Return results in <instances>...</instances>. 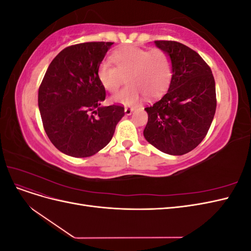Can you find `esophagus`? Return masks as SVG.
<instances>
[{
	"mask_svg": "<svg viewBox=\"0 0 251 251\" xmlns=\"http://www.w3.org/2000/svg\"><path fill=\"white\" fill-rule=\"evenodd\" d=\"M134 109L133 108H130V107H126L125 108V113L126 114V115H131V114L133 113Z\"/></svg>",
	"mask_w": 251,
	"mask_h": 251,
	"instance_id": "esophagus-1",
	"label": "esophagus"
}]
</instances>
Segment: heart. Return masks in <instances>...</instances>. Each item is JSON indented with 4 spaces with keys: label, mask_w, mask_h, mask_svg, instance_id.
<instances>
[{
    "label": "heart",
    "mask_w": 251,
    "mask_h": 251,
    "mask_svg": "<svg viewBox=\"0 0 251 251\" xmlns=\"http://www.w3.org/2000/svg\"><path fill=\"white\" fill-rule=\"evenodd\" d=\"M113 66L102 62L97 69V77L109 92H116L126 76L127 87L112 97V101L133 105L142 94L150 98L162 95L168 90L173 76V63L168 52L139 47H124L111 55Z\"/></svg>",
    "instance_id": "obj_1"
}]
</instances>
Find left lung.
I'll list each match as a JSON object with an SVG mask.
<instances>
[{
	"label": "left lung",
	"mask_w": 251,
	"mask_h": 251,
	"mask_svg": "<svg viewBox=\"0 0 251 251\" xmlns=\"http://www.w3.org/2000/svg\"><path fill=\"white\" fill-rule=\"evenodd\" d=\"M169 53L173 76L169 91L146 110L143 131L151 146L170 155H184L206 136L214 119L217 97L209 66L193 49L175 41H155Z\"/></svg>",
	"instance_id": "1"
}]
</instances>
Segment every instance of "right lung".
Instances as JSON below:
<instances>
[{"label":"right lung","mask_w":251,"mask_h":251,"mask_svg":"<svg viewBox=\"0 0 251 251\" xmlns=\"http://www.w3.org/2000/svg\"><path fill=\"white\" fill-rule=\"evenodd\" d=\"M111 42L72 45L53 58L39 89L43 126L57 150L72 157H90L111 141L125 115L121 104L100 107L105 89L97 69Z\"/></svg>","instance_id":"add662e5"}]
</instances>
